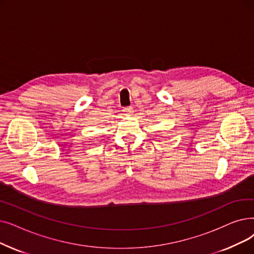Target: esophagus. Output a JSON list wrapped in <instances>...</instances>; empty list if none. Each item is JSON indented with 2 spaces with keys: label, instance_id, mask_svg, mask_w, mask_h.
<instances>
[{
  "label": "esophagus",
  "instance_id": "esophagus-1",
  "mask_svg": "<svg viewBox=\"0 0 254 254\" xmlns=\"http://www.w3.org/2000/svg\"><path fill=\"white\" fill-rule=\"evenodd\" d=\"M124 112L126 114H130L131 112H133V108H131V107H126V108H124Z\"/></svg>",
  "mask_w": 254,
  "mask_h": 254
}]
</instances>
